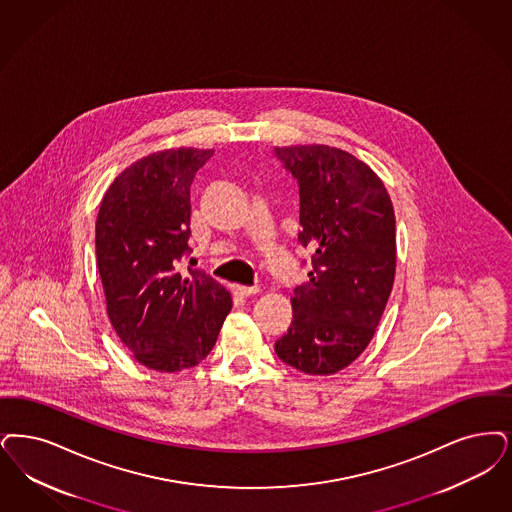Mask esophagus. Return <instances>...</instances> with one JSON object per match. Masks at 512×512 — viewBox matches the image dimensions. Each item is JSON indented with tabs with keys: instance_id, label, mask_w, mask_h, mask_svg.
Returning a JSON list of instances; mask_svg holds the SVG:
<instances>
[{
	"instance_id": "esophagus-1",
	"label": "esophagus",
	"mask_w": 512,
	"mask_h": 512,
	"mask_svg": "<svg viewBox=\"0 0 512 512\" xmlns=\"http://www.w3.org/2000/svg\"><path fill=\"white\" fill-rule=\"evenodd\" d=\"M236 291L242 295V297H249V295H255L257 291H259V287L257 286H236Z\"/></svg>"
}]
</instances>
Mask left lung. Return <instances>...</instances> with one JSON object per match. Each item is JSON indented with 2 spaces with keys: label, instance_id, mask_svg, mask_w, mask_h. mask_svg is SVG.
<instances>
[{
  "label": "left lung",
  "instance_id": "obj_1",
  "mask_svg": "<svg viewBox=\"0 0 512 512\" xmlns=\"http://www.w3.org/2000/svg\"><path fill=\"white\" fill-rule=\"evenodd\" d=\"M299 183L312 270L291 297L293 320L274 350L307 375L348 368L369 345L396 272V221L389 192L366 162L329 144L276 146Z\"/></svg>",
  "mask_w": 512,
  "mask_h": 512
}]
</instances>
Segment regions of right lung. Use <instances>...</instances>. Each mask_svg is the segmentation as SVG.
<instances>
[{"label": "right lung", "mask_w": 512, "mask_h": 512, "mask_svg": "<svg viewBox=\"0 0 512 512\" xmlns=\"http://www.w3.org/2000/svg\"><path fill=\"white\" fill-rule=\"evenodd\" d=\"M211 148L177 146L127 165L104 192L95 223L106 314L144 368L200 364L217 341L232 295L198 268L179 272L190 236V184Z\"/></svg>", "instance_id": "add662e5"}]
</instances>
